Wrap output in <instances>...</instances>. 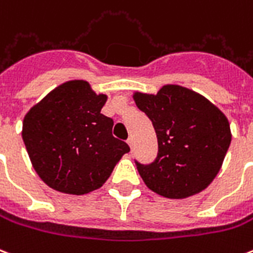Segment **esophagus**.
Listing matches in <instances>:
<instances>
[{"label": "esophagus", "mask_w": 253, "mask_h": 253, "mask_svg": "<svg viewBox=\"0 0 253 253\" xmlns=\"http://www.w3.org/2000/svg\"><path fill=\"white\" fill-rule=\"evenodd\" d=\"M127 143H128V146L132 148V146H134V138H132V136H130V138L127 139Z\"/></svg>", "instance_id": "1"}]
</instances>
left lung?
<instances>
[{"instance_id":"obj_1","label":"left lung","mask_w":253,"mask_h":253,"mask_svg":"<svg viewBox=\"0 0 253 253\" xmlns=\"http://www.w3.org/2000/svg\"><path fill=\"white\" fill-rule=\"evenodd\" d=\"M132 98L158 138L157 159L151 165L135 162L146 186L169 199L206 190L231 143L227 117L199 92L179 84H165L157 94L135 91Z\"/></svg>"}]
</instances>
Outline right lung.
I'll use <instances>...</instances> for the list:
<instances>
[{"mask_svg": "<svg viewBox=\"0 0 253 253\" xmlns=\"http://www.w3.org/2000/svg\"><path fill=\"white\" fill-rule=\"evenodd\" d=\"M107 101L88 82L67 81L25 115L22 139L38 176L53 190L84 195L103 186L130 151L113 136V119L101 114Z\"/></svg>", "mask_w": 253, "mask_h": 253, "instance_id": "add662e5", "label": "right lung"}]
</instances>
